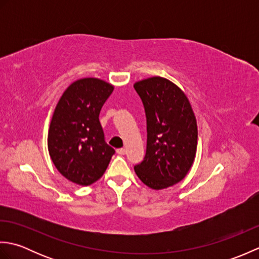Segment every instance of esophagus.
Here are the masks:
<instances>
[{
  "instance_id": "1",
  "label": "esophagus",
  "mask_w": 259,
  "mask_h": 259,
  "mask_svg": "<svg viewBox=\"0 0 259 259\" xmlns=\"http://www.w3.org/2000/svg\"><path fill=\"white\" fill-rule=\"evenodd\" d=\"M117 153L120 156H122L125 153V149H124V148H119V149H117Z\"/></svg>"
}]
</instances>
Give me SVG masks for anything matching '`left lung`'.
I'll return each mask as SVG.
<instances>
[{
	"instance_id": "obj_1",
	"label": "left lung",
	"mask_w": 259,
	"mask_h": 259,
	"mask_svg": "<svg viewBox=\"0 0 259 259\" xmlns=\"http://www.w3.org/2000/svg\"><path fill=\"white\" fill-rule=\"evenodd\" d=\"M147 117V151L135 166L139 179L160 190L183 180L195 161L198 129L185 92L162 76L136 82Z\"/></svg>"
}]
</instances>
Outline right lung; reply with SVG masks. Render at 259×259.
I'll return each instance as SVG.
<instances>
[{"label": "right lung", "instance_id": "obj_1", "mask_svg": "<svg viewBox=\"0 0 259 259\" xmlns=\"http://www.w3.org/2000/svg\"><path fill=\"white\" fill-rule=\"evenodd\" d=\"M114 87L98 78L71 83L60 98L48 134L51 160L63 177L80 186L96 183L114 153L104 141L99 114Z\"/></svg>", "mask_w": 259, "mask_h": 259}]
</instances>
